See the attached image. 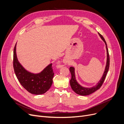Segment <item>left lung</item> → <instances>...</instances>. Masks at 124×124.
<instances>
[{
  "label": "left lung",
  "mask_w": 124,
  "mask_h": 124,
  "mask_svg": "<svg viewBox=\"0 0 124 124\" xmlns=\"http://www.w3.org/2000/svg\"><path fill=\"white\" fill-rule=\"evenodd\" d=\"M98 34L99 35L100 37L103 41V42L105 43V45H106V52H107V59H106V63L105 70L103 74V75L101 78L100 79V80L98 81V82L95 85L93 86V87H83L82 85H81L80 84H79V83L76 80V76H75V68H74V67H71L70 68V71L71 72V75H72V77L70 81V85L73 91L79 95L87 96V95H90V94H92L94 92H95L96 91L98 90L102 86L104 81L105 78L107 75V73L109 70V56L108 50L107 48L106 42L105 41V39H104V38L100 33L98 32Z\"/></svg>",
  "instance_id": "1"
}]
</instances>
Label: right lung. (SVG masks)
I'll return each mask as SVG.
<instances>
[{
  "mask_svg": "<svg viewBox=\"0 0 124 124\" xmlns=\"http://www.w3.org/2000/svg\"><path fill=\"white\" fill-rule=\"evenodd\" d=\"M16 45L14 47L13 66L19 82L28 92L34 95H42L47 92L52 85L54 73L50 63L39 73H33L26 70L19 62L16 53Z\"/></svg>",
  "mask_w": 124,
  "mask_h": 124,
  "instance_id": "1",
  "label": "right lung"
}]
</instances>
